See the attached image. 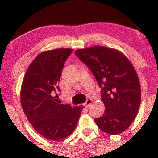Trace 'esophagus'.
Returning <instances> with one entry per match:
<instances>
[{
	"instance_id": "obj_1",
	"label": "esophagus",
	"mask_w": 158,
	"mask_h": 158,
	"mask_svg": "<svg viewBox=\"0 0 158 158\" xmlns=\"http://www.w3.org/2000/svg\"><path fill=\"white\" fill-rule=\"evenodd\" d=\"M92 103V99H88L86 100V102L85 103V107H86V108H88V107H89L90 105H91Z\"/></svg>"
}]
</instances>
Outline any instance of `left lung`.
Returning <instances> with one entry per match:
<instances>
[{
	"instance_id": "obj_1",
	"label": "left lung",
	"mask_w": 158,
	"mask_h": 158,
	"mask_svg": "<svg viewBox=\"0 0 158 158\" xmlns=\"http://www.w3.org/2000/svg\"><path fill=\"white\" fill-rule=\"evenodd\" d=\"M101 88L105 113L95 119L99 129L118 135L135 120L141 100L138 76L130 61L119 50L94 46L76 50Z\"/></svg>"
}]
</instances>
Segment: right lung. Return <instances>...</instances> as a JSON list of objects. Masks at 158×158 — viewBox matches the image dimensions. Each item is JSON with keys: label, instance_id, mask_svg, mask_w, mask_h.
I'll return each instance as SVG.
<instances>
[{"label": "right lung", "instance_id": "add662e5", "mask_svg": "<svg viewBox=\"0 0 158 158\" xmlns=\"http://www.w3.org/2000/svg\"><path fill=\"white\" fill-rule=\"evenodd\" d=\"M72 51L61 48L39 54L27 70L21 85V106L27 119L38 133L50 140L71 135L83 108L58 100V84Z\"/></svg>", "mask_w": 158, "mask_h": 158}]
</instances>
